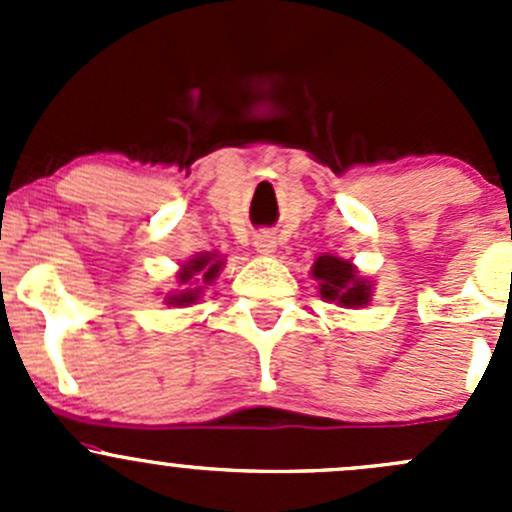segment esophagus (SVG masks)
I'll return each mask as SVG.
<instances>
[{
	"instance_id": "obj_1",
	"label": "esophagus",
	"mask_w": 512,
	"mask_h": 512,
	"mask_svg": "<svg viewBox=\"0 0 512 512\" xmlns=\"http://www.w3.org/2000/svg\"><path fill=\"white\" fill-rule=\"evenodd\" d=\"M255 250L260 252V255H272V252L277 250V240L272 232H260V235H255Z\"/></svg>"
}]
</instances>
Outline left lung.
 Returning <instances> with one entry per match:
<instances>
[{
    "label": "left lung",
    "instance_id": "1",
    "mask_svg": "<svg viewBox=\"0 0 512 512\" xmlns=\"http://www.w3.org/2000/svg\"><path fill=\"white\" fill-rule=\"evenodd\" d=\"M312 277L317 280V292L324 302L342 309L366 307L374 297V282L359 275L352 260L337 255H319L312 265Z\"/></svg>",
    "mask_w": 512,
    "mask_h": 512
}]
</instances>
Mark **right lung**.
<instances>
[{
  "instance_id": "1",
  "label": "right lung",
  "mask_w": 512,
  "mask_h": 512,
  "mask_svg": "<svg viewBox=\"0 0 512 512\" xmlns=\"http://www.w3.org/2000/svg\"><path fill=\"white\" fill-rule=\"evenodd\" d=\"M223 265L225 257L220 252H198V255H193L175 272V289H170L165 294L163 302L168 307H190V304H198L205 287H210L220 277Z\"/></svg>"
}]
</instances>
